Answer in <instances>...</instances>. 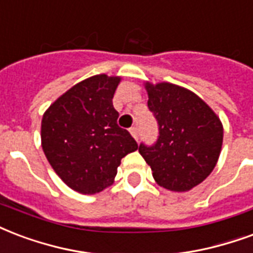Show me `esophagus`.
<instances>
[{
  "instance_id": "esophagus-1",
  "label": "esophagus",
  "mask_w": 253,
  "mask_h": 253,
  "mask_svg": "<svg viewBox=\"0 0 253 253\" xmlns=\"http://www.w3.org/2000/svg\"><path fill=\"white\" fill-rule=\"evenodd\" d=\"M130 134L134 136V139L138 141V128H136V127H131V128H130Z\"/></svg>"
}]
</instances>
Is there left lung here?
<instances>
[{
	"label": "left lung",
	"mask_w": 253,
	"mask_h": 253,
	"mask_svg": "<svg viewBox=\"0 0 253 253\" xmlns=\"http://www.w3.org/2000/svg\"><path fill=\"white\" fill-rule=\"evenodd\" d=\"M147 106L160 126L154 146H139L155 182L171 192H188L216 166L224 128L203 99L177 84L145 82Z\"/></svg>",
	"instance_id": "left-lung-1"
}]
</instances>
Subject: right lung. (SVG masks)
I'll list each match as a JSON object with an SVG mask.
<instances>
[{
    "label": "right lung",
    "mask_w": 253,
    "mask_h": 253,
    "mask_svg": "<svg viewBox=\"0 0 253 253\" xmlns=\"http://www.w3.org/2000/svg\"><path fill=\"white\" fill-rule=\"evenodd\" d=\"M121 76L93 75L46 108L41 146L46 160L68 188L95 194L111 186L121 160L138 149L130 132L118 126L112 98Z\"/></svg>",
    "instance_id": "obj_1"
}]
</instances>
